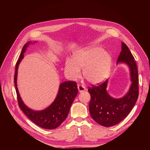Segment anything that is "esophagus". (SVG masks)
Instances as JSON below:
<instances>
[{"label": "esophagus", "mask_w": 150, "mask_h": 150, "mask_svg": "<svg viewBox=\"0 0 150 150\" xmlns=\"http://www.w3.org/2000/svg\"><path fill=\"white\" fill-rule=\"evenodd\" d=\"M78 88L79 92H80V93L83 92V91H86L85 87L83 85H80V84L78 85Z\"/></svg>", "instance_id": "obj_1"}]
</instances>
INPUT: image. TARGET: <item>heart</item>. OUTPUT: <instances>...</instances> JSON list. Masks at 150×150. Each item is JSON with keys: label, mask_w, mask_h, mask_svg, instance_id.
<instances>
[{"label": "heart", "mask_w": 150, "mask_h": 150, "mask_svg": "<svg viewBox=\"0 0 150 150\" xmlns=\"http://www.w3.org/2000/svg\"><path fill=\"white\" fill-rule=\"evenodd\" d=\"M111 66V54L100 47L93 46L78 51L71 59H67L64 71L68 78L74 80L83 69L84 78L91 83L97 84L108 78Z\"/></svg>", "instance_id": "1"}]
</instances>
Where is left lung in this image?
<instances>
[{
	"label": "left lung",
	"mask_w": 150,
	"mask_h": 150,
	"mask_svg": "<svg viewBox=\"0 0 150 150\" xmlns=\"http://www.w3.org/2000/svg\"><path fill=\"white\" fill-rule=\"evenodd\" d=\"M120 62L125 63L130 70L131 85L125 96L119 99L110 96L106 91L108 80L88 88L91 95L89 104L91 116L98 124L105 127L116 125L123 120L132 110L138 98L139 79L137 63L124 42H121V51L117 64Z\"/></svg>",
	"instance_id": "obj_1"
}]
</instances>
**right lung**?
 Segmentation results:
<instances>
[{
    "instance_id": "right-lung-1",
    "label": "right lung",
    "mask_w": 150,
    "mask_h": 150,
    "mask_svg": "<svg viewBox=\"0 0 150 150\" xmlns=\"http://www.w3.org/2000/svg\"><path fill=\"white\" fill-rule=\"evenodd\" d=\"M30 42L26 43L16 64L14 84L17 93L18 104L24 114L34 123L44 129H53L59 126L69 114L72 102L78 93L75 81H65L59 86V89L54 101L48 108L42 111H34L26 106L22 101L17 86V69L19 63L24 57V53Z\"/></svg>"
}]
</instances>
